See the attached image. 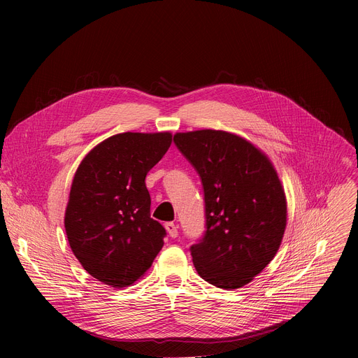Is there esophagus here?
I'll return each mask as SVG.
<instances>
[{"mask_svg":"<svg viewBox=\"0 0 358 358\" xmlns=\"http://www.w3.org/2000/svg\"><path fill=\"white\" fill-rule=\"evenodd\" d=\"M166 229H167V232H169V235H170L171 238H177V235H178V227H177L174 222H167V224H166Z\"/></svg>","mask_w":358,"mask_h":358,"instance_id":"34e87169","label":"esophagus"}]
</instances>
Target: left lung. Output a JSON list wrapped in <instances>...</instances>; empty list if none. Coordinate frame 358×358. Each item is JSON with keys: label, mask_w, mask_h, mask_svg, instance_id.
<instances>
[{"label": "left lung", "mask_w": 358, "mask_h": 358, "mask_svg": "<svg viewBox=\"0 0 358 358\" xmlns=\"http://www.w3.org/2000/svg\"><path fill=\"white\" fill-rule=\"evenodd\" d=\"M174 143L201 177L207 231L191 246L198 275L221 289H239L275 258L287 202L265 152L246 138L203 129L176 133Z\"/></svg>", "instance_id": "obj_1"}]
</instances>
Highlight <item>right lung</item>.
Wrapping results in <instances>:
<instances>
[{
	"label": "right lung",
	"mask_w": 358,
	"mask_h": 358,
	"mask_svg": "<svg viewBox=\"0 0 358 358\" xmlns=\"http://www.w3.org/2000/svg\"><path fill=\"white\" fill-rule=\"evenodd\" d=\"M173 134L120 133L80 162L65 211L71 249L83 269L112 287L131 286L164 245V227L150 218L145 176L171 145Z\"/></svg>",
	"instance_id": "1"
}]
</instances>
